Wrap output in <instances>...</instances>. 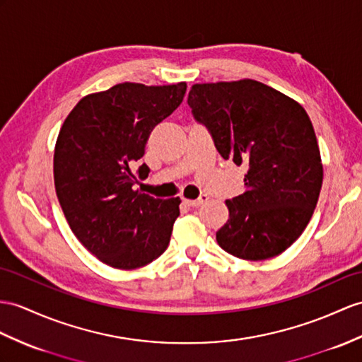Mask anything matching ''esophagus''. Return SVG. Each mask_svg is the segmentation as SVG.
Segmentation results:
<instances>
[{
  "label": "esophagus",
  "mask_w": 362,
  "mask_h": 362,
  "mask_svg": "<svg viewBox=\"0 0 362 362\" xmlns=\"http://www.w3.org/2000/svg\"><path fill=\"white\" fill-rule=\"evenodd\" d=\"M207 195H201L198 199H184V204L189 206V207H199L201 204H204L207 202Z\"/></svg>",
  "instance_id": "1"
}]
</instances>
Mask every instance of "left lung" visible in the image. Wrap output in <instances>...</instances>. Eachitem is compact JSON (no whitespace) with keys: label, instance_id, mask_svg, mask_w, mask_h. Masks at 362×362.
Here are the masks:
<instances>
[{"label":"left lung","instance_id":"1","mask_svg":"<svg viewBox=\"0 0 362 362\" xmlns=\"http://www.w3.org/2000/svg\"><path fill=\"white\" fill-rule=\"evenodd\" d=\"M187 104L224 160L247 167L244 193L227 199L219 247L261 261L292 245L313 215L322 163L312 121L299 103L255 79L193 84Z\"/></svg>","mask_w":362,"mask_h":362}]
</instances>
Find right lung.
Wrapping results in <instances>:
<instances>
[{"label":"right lung","instance_id":"obj_1","mask_svg":"<svg viewBox=\"0 0 362 362\" xmlns=\"http://www.w3.org/2000/svg\"><path fill=\"white\" fill-rule=\"evenodd\" d=\"M186 89V83H121L86 95L61 126L54 155L59 206L78 241L110 267H143L169 245L181 199L134 190L132 165ZM138 173L144 180L148 167Z\"/></svg>","mask_w":362,"mask_h":362}]
</instances>
